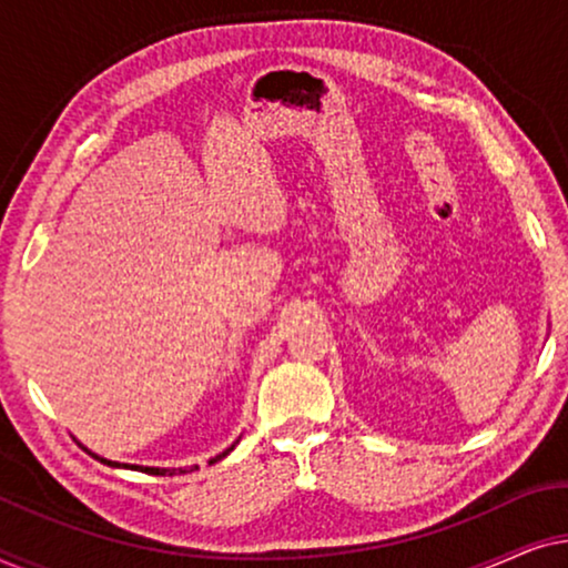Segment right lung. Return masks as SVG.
I'll list each match as a JSON object with an SVG mask.
<instances>
[{"label":"right lung","instance_id":"add662e5","mask_svg":"<svg viewBox=\"0 0 568 568\" xmlns=\"http://www.w3.org/2000/svg\"><path fill=\"white\" fill-rule=\"evenodd\" d=\"M232 449H235V445H232L230 449H224L222 455H216V457H212V460L209 463H216V460H222V457H227ZM92 455V453H90ZM92 457H98V455H92ZM100 463H105V465H113V468H119V463H113V460H105V457H98ZM123 468H134V470H144V473H150V476H173V473H189V470H183V468H142V465H123ZM199 468V465H196Z\"/></svg>","mask_w":568,"mask_h":568}]
</instances>
